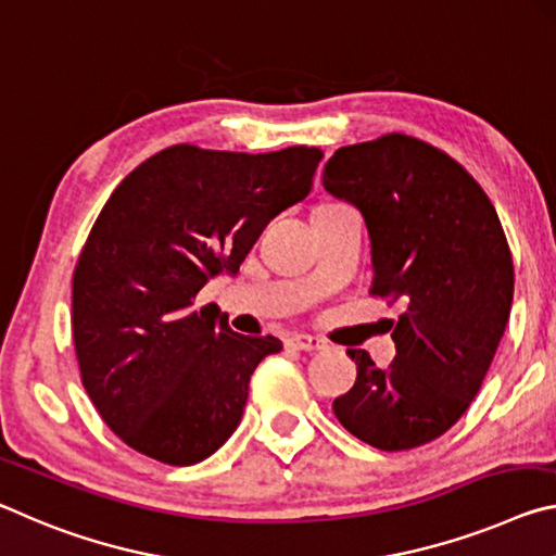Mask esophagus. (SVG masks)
Listing matches in <instances>:
<instances>
[{
  "label": "esophagus",
  "instance_id": "esophagus-1",
  "mask_svg": "<svg viewBox=\"0 0 556 556\" xmlns=\"http://www.w3.org/2000/svg\"><path fill=\"white\" fill-rule=\"evenodd\" d=\"M286 348L303 350V352H320V350L327 348V344L320 338H313V334L300 332V334H290V338L286 340Z\"/></svg>",
  "mask_w": 556,
  "mask_h": 556
}]
</instances>
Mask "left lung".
Masks as SVG:
<instances>
[{
  "mask_svg": "<svg viewBox=\"0 0 556 556\" xmlns=\"http://www.w3.org/2000/svg\"><path fill=\"white\" fill-rule=\"evenodd\" d=\"M323 185L367 224L375 293L406 305L387 369L350 350L357 381L334 416L379 451L416 448L466 414L503 340L515 290L503 226L456 160L408 135L340 148Z\"/></svg>",
  "mask_w": 556,
  "mask_h": 556,
  "instance_id": "left-lung-1",
  "label": "left lung"
}]
</instances>
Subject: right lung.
<instances>
[{"mask_svg":"<svg viewBox=\"0 0 556 556\" xmlns=\"http://www.w3.org/2000/svg\"><path fill=\"white\" fill-rule=\"evenodd\" d=\"M323 152L266 154L175 144L135 167L108 199L73 273V344L103 421L169 466H194L236 431L253 369L283 350L249 338L212 303L273 216L311 194Z\"/></svg>","mask_w":556,"mask_h":556,"instance_id":"right-lung-1","label":"right lung"}]
</instances>
